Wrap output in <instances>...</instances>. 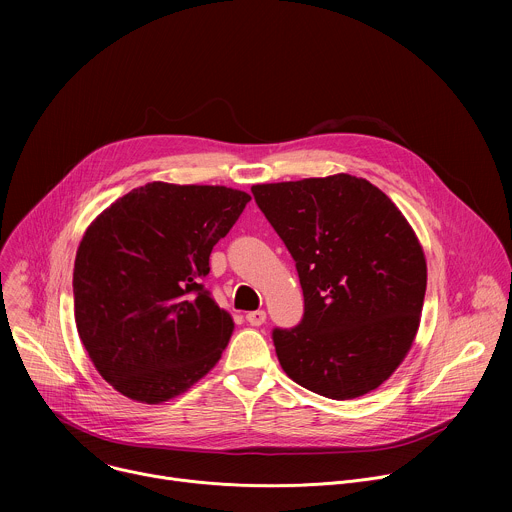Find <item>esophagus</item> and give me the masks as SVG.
<instances>
[{
	"mask_svg": "<svg viewBox=\"0 0 512 512\" xmlns=\"http://www.w3.org/2000/svg\"><path fill=\"white\" fill-rule=\"evenodd\" d=\"M247 322L251 324V326H261L263 322H265V318H267V314L263 312V310H255V312H247Z\"/></svg>",
	"mask_w": 512,
	"mask_h": 512,
	"instance_id": "obj_1",
	"label": "esophagus"
}]
</instances>
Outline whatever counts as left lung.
<instances>
[{
  "instance_id": "obj_1",
  "label": "left lung",
  "mask_w": 512,
  "mask_h": 512,
  "mask_svg": "<svg viewBox=\"0 0 512 512\" xmlns=\"http://www.w3.org/2000/svg\"><path fill=\"white\" fill-rule=\"evenodd\" d=\"M251 192L304 291L300 324L271 332L281 369L336 401L371 393L417 334L427 267L413 229L385 192L350 174Z\"/></svg>"
}]
</instances>
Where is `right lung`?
Returning a JSON list of instances; mask_svg holds the SVG:
<instances>
[{
	"instance_id": "add662e5",
	"label": "right lung",
	"mask_w": 512,
	"mask_h": 512,
	"mask_svg": "<svg viewBox=\"0 0 512 512\" xmlns=\"http://www.w3.org/2000/svg\"><path fill=\"white\" fill-rule=\"evenodd\" d=\"M249 200L225 186L150 182L85 233L72 275L75 322L97 371L125 397L168 401L221 358L233 320L204 277L212 247Z\"/></svg>"
}]
</instances>
